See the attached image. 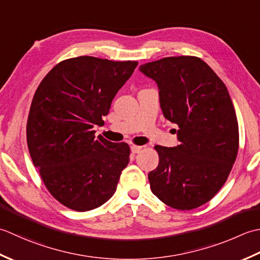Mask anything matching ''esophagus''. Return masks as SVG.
Here are the masks:
<instances>
[{"mask_svg":"<svg viewBox=\"0 0 260 260\" xmlns=\"http://www.w3.org/2000/svg\"><path fill=\"white\" fill-rule=\"evenodd\" d=\"M142 148H144V146H137V145H132L131 146V151L134 153H138L140 152L142 150Z\"/></svg>","mask_w":260,"mask_h":260,"instance_id":"34e87169","label":"esophagus"}]
</instances>
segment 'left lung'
<instances>
[{
  "mask_svg": "<svg viewBox=\"0 0 260 260\" xmlns=\"http://www.w3.org/2000/svg\"><path fill=\"white\" fill-rule=\"evenodd\" d=\"M159 88L164 116L178 126L177 147L157 145L151 192L177 210L205 204L223 186L239 149V128L229 92L201 58L166 57L140 67Z\"/></svg>",
  "mask_w": 260,
  "mask_h": 260,
  "instance_id": "8db88e82",
  "label": "left lung"
}]
</instances>
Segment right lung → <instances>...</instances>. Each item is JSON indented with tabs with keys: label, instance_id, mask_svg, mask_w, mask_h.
I'll use <instances>...</instances> for the list:
<instances>
[{
	"label": "right lung",
	"instance_id": "1",
	"mask_svg": "<svg viewBox=\"0 0 260 260\" xmlns=\"http://www.w3.org/2000/svg\"><path fill=\"white\" fill-rule=\"evenodd\" d=\"M138 61L79 56L60 61L34 95L26 142L46 188L74 211L96 209L114 194L129 162L125 142L95 137Z\"/></svg>",
	"mask_w": 260,
	"mask_h": 260
}]
</instances>
